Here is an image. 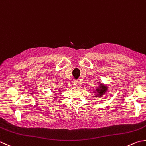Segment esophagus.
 Returning <instances> with one entry per match:
<instances>
[{
	"label": "esophagus",
	"instance_id": "1",
	"mask_svg": "<svg viewBox=\"0 0 146 146\" xmlns=\"http://www.w3.org/2000/svg\"><path fill=\"white\" fill-rule=\"evenodd\" d=\"M74 85H75L76 87H78V86H80V83L78 81L75 80V82H74Z\"/></svg>",
	"mask_w": 146,
	"mask_h": 146
}]
</instances>
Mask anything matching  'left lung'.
<instances>
[{
	"mask_svg": "<svg viewBox=\"0 0 146 146\" xmlns=\"http://www.w3.org/2000/svg\"><path fill=\"white\" fill-rule=\"evenodd\" d=\"M107 89H108L107 86H106V85L103 84H100L99 88L98 89H96L97 92H98V97L101 96L103 95V94H104L105 92H106Z\"/></svg>",
	"mask_w": 146,
	"mask_h": 146,
	"instance_id": "1",
	"label": "left lung"
}]
</instances>
